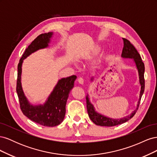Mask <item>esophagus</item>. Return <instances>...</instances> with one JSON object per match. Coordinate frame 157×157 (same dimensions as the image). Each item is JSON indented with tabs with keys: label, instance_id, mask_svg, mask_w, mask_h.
I'll use <instances>...</instances> for the list:
<instances>
[{
	"label": "esophagus",
	"instance_id": "obj_1",
	"mask_svg": "<svg viewBox=\"0 0 157 157\" xmlns=\"http://www.w3.org/2000/svg\"><path fill=\"white\" fill-rule=\"evenodd\" d=\"M78 82L80 84H84V79L82 77H79L78 78Z\"/></svg>",
	"mask_w": 157,
	"mask_h": 157
}]
</instances>
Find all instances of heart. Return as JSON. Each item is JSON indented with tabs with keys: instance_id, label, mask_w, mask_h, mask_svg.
Wrapping results in <instances>:
<instances>
[{
	"instance_id": "1",
	"label": "heart",
	"mask_w": 157,
	"mask_h": 157,
	"mask_svg": "<svg viewBox=\"0 0 157 157\" xmlns=\"http://www.w3.org/2000/svg\"><path fill=\"white\" fill-rule=\"evenodd\" d=\"M99 51H100V47L99 46H95V48H94L92 52L91 53H87L86 54H84L82 56V61H87V60H90V59H92L93 58V56L94 55H96V54L99 53Z\"/></svg>"
}]
</instances>
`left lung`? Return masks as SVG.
Returning <instances> with one entry per match:
<instances>
[{
  "label": "left lung",
  "mask_w": 157,
  "mask_h": 157,
  "mask_svg": "<svg viewBox=\"0 0 157 157\" xmlns=\"http://www.w3.org/2000/svg\"><path fill=\"white\" fill-rule=\"evenodd\" d=\"M123 41H124V47H123L121 57L122 58H130L133 59L134 61L136 66L137 67V71H138L139 75V81L141 86V90L140 93V98L139 100L137 101V107L135 110L133 111L130 115H128L124 118H120V119H114V118H109L107 117L104 116L101 114L98 113L96 110L94 105L90 101L89 99V95L88 94L86 96V107H87V111L88 113V116L91 121L94 123L95 124L101 126H114L118 124H121L122 123H124L129 121L130 118H132L136 114L137 109L139 107L141 98L142 97L144 92L145 89V79H144V72H145V65L143 61L141 60V58L137 51L135 47L132 44L130 43V42L122 38ZM94 80V77L91 78V80Z\"/></svg>",
  "instance_id": "left-lung-1"
}]
</instances>
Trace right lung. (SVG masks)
I'll return each mask as SVG.
<instances>
[{"label":"right lung","mask_w":157,"mask_h":157,"mask_svg":"<svg viewBox=\"0 0 157 157\" xmlns=\"http://www.w3.org/2000/svg\"><path fill=\"white\" fill-rule=\"evenodd\" d=\"M53 33H44L38 36L26 48L17 65V79L16 92L20 101L21 110L23 115L32 121L44 126H56L63 122L65 115V106L69 94L74 87L77 76L72 75L58 80L43 105H33L29 103L23 91L21 75L23 59L33 52L48 46Z\"/></svg>","instance_id":"add662e5"}]
</instances>
